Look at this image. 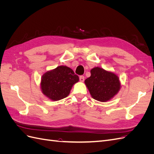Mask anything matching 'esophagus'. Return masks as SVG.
<instances>
[{"label":"esophagus","instance_id":"1","mask_svg":"<svg viewBox=\"0 0 154 154\" xmlns=\"http://www.w3.org/2000/svg\"><path fill=\"white\" fill-rule=\"evenodd\" d=\"M79 79H80V82H84L85 78H84V76H80V77H79Z\"/></svg>","mask_w":154,"mask_h":154}]
</instances>
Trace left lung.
Instances as JSON below:
<instances>
[{"label": "left lung", "mask_w": 154, "mask_h": 154, "mask_svg": "<svg viewBox=\"0 0 154 154\" xmlns=\"http://www.w3.org/2000/svg\"><path fill=\"white\" fill-rule=\"evenodd\" d=\"M91 75L85 80V83L92 98L106 102L117 94L121 88L118 76L100 67L91 69Z\"/></svg>", "instance_id": "left-lung-1"}]
</instances>
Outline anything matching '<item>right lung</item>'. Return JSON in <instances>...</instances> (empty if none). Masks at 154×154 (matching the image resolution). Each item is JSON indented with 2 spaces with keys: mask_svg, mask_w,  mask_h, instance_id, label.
I'll return each instance as SVG.
<instances>
[{
  "mask_svg": "<svg viewBox=\"0 0 154 154\" xmlns=\"http://www.w3.org/2000/svg\"><path fill=\"white\" fill-rule=\"evenodd\" d=\"M79 77L67 66H58L45 72L42 78L41 88L43 94L49 99L58 101L66 97Z\"/></svg>",
  "mask_w": 154,
  "mask_h": 154,
  "instance_id": "add662e5",
  "label": "right lung"
}]
</instances>
